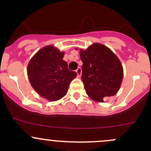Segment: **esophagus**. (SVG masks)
<instances>
[{"label": "esophagus", "instance_id": "1", "mask_svg": "<svg viewBox=\"0 0 151 151\" xmlns=\"http://www.w3.org/2000/svg\"><path fill=\"white\" fill-rule=\"evenodd\" d=\"M76 72H77V76H78V77H80V76H81V74H82V69H81V68H80V67H78V68H77V69L76 70Z\"/></svg>", "mask_w": 151, "mask_h": 151}]
</instances>
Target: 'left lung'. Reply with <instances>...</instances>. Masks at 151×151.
<instances>
[{
    "label": "left lung",
    "instance_id": "8db88e82",
    "mask_svg": "<svg viewBox=\"0 0 151 151\" xmlns=\"http://www.w3.org/2000/svg\"><path fill=\"white\" fill-rule=\"evenodd\" d=\"M82 80L88 96L97 102L115 95L123 77V66L115 53L104 45L95 43L80 50Z\"/></svg>",
    "mask_w": 151,
    "mask_h": 151
}]
</instances>
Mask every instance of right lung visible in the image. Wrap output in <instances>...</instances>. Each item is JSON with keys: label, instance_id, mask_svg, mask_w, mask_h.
Listing matches in <instances>:
<instances>
[{"label": "right lung", "instance_id": "add662e5", "mask_svg": "<svg viewBox=\"0 0 151 151\" xmlns=\"http://www.w3.org/2000/svg\"><path fill=\"white\" fill-rule=\"evenodd\" d=\"M64 52L49 45L41 49L30 59L27 72L33 89L50 101H57L67 93L76 71L68 70L63 60Z\"/></svg>", "mask_w": 151, "mask_h": 151}]
</instances>
